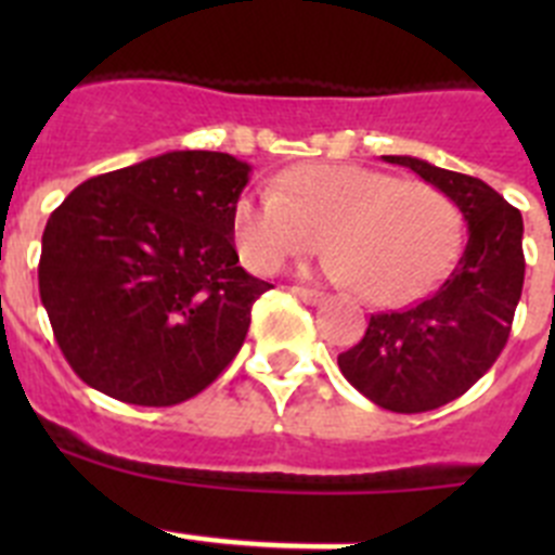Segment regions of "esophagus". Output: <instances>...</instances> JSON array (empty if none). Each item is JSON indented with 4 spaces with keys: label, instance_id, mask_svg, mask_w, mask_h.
<instances>
[{
    "label": "esophagus",
    "instance_id": "1",
    "mask_svg": "<svg viewBox=\"0 0 555 555\" xmlns=\"http://www.w3.org/2000/svg\"><path fill=\"white\" fill-rule=\"evenodd\" d=\"M288 292L294 294V297H300L306 306H320L322 300H325V294L322 292H313V288H302V286H292Z\"/></svg>",
    "mask_w": 555,
    "mask_h": 555
}]
</instances>
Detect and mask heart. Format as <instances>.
<instances>
[{"label": "heart", "instance_id": "1", "mask_svg": "<svg viewBox=\"0 0 555 555\" xmlns=\"http://www.w3.org/2000/svg\"><path fill=\"white\" fill-rule=\"evenodd\" d=\"M274 183L247 191L233 214L235 247L253 272L311 253L325 233L333 281L395 306L434 286L459 255V210L428 183L358 164H302Z\"/></svg>", "mask_w": 555, "mask_h": 555}]
</instances>
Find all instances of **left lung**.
<instances>
[{"label": "left lung", "mask_w": 555, "mask_h": 555, "mask_svg": "<svg viewBox=\"0 0 555 555\" xmlns=\"http://www.w3.org/2000/svg\"><path fill=\"white\" fill-rule=\"evenodd\" d=\"M384 160L448 194L467 222V244L425 300L375 313L338 370L380 409L420 414L464 395L506 347L526 278L522 217L483 180L411 155Z\"/></svg>", "instance_id": "8db88e82"}]
</instances>
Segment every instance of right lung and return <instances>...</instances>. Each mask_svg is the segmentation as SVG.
Returning a JSON list of instances; mask_svg holds the SVG:
<instances>
[{
    "mask_svg": "<svg viewBox=\"0 0 555 555\" xmlns=\"http://www.w3.org/2000/svg\"><path fill=\"white\" fill-rule=\"evenodd\" d=\"M253 166L175 150L86 180L49 217L38 288L57 347L91 389L132 405L199 395L242 350L269 286L233 214Z\"/></svg>",
    "mask_w": 555,
    "mask_h": 555,
    "instance_id": "right-lung-1",
    "label": "right lung"
}]
</instances>
